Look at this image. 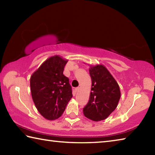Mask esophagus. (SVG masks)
<instances>
[{
    "label": "esophagus",
    "mask_w": 155,
    "mask_h": 155,
    "mask_svg": "<svg viewBox=\"0 0 155 155\" xmlns=\"http://www.w3.org/2000/svg\"><path fill=\"white\" fill-rule=\"evenodd\" d=\"M79 89H80V87H77V88H76V89H75V90H76V91H78V90H79Z\"/></svg>",
    "instance_id": "34e87169"
}]
</instances>
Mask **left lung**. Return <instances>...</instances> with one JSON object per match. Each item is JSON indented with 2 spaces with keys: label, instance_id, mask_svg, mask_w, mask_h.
Segmentation results:
<instances>
[{
  "label": "left lung",
  "instance_id": "obj_1",
  "mask_svg": "<svg viewBox=\"0 0 155 155\" xmlns=\"http://www.w3.org/2000/svg\"><path fill=\"white\" fill-rule=\"evenodd\" d=\"M89 71L91 91L83 111L88 119L98 122L108 117L115 109L121 93L117 81L103 65H91Z\"/></svg>",
  "mask_w": 155,
  "mask_h": 155
}]
</instances>
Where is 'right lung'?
I'll return each instance as SVG.
<instances>
[{
  "instance_id": "add662e5",
  "label": "right lung",
  "mask_w": 155,
  "mask_h": 155,
  "mask_svg": "<svg viewBox=\"0 0 155 155\" xmlns=\"http://www.w3.org/2000/svg\"><path fill=\"white\" fill-rule=\"evenodd\" d=\"M68 61L59 55L51 57L31 77L34 104L46 120L59 118L72 97L69 79L63 74Z\"/></svg>"
}]
</instances>
